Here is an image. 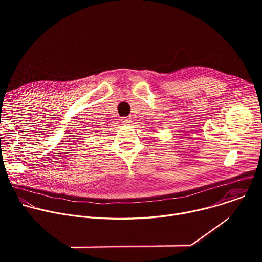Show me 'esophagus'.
Wrapping results in <instances>:
<instances>
[{
  "instance_id": "obj_1",
  "label": "esophagus",
  "mask_w": 262,
  "mask_h": 262,
  "mask_svg": "<svg viewBox=\"0 0 262 262\" xmlns=\"http://www.w3.org/2000/svg\"><path fill=\"white\" fill-rule=\"evenodd\" d=\"M122 123H124V124H126V125H129V124L132 123V119H130L129 117H124V118L122 119Z\"/></svg>"
}]
</instances>
